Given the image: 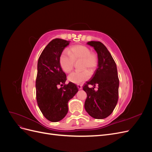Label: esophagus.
Masks as SVG:
<instances>
[{
  "instance_id": "esophagus-1",
  "label": "esophagus",
  "mask_w": 152,
  "mask_h": 152,
  "mask_svg": "<svg viewBox=\"0 0 152 152\" xmlns=\"http://www.w3.org/2000/svg\"><path fill=\"white\" fill-rule=\"evenodd\" d=\"M77 87H78V88H79V89H80V90L82 89V86L80 84H78Z\"/></svg>"
}]
</instances>
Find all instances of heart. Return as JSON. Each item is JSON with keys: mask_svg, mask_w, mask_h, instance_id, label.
<instances>
[{"mask_svg": "<svg viewBox=\"0 0 152 152\" xmlns=\"http://www.w3.org/2000/svg\"><path fill=\"white\" fill-rule=\"evenodd\" d=\"M82 59V69L88 68L91 72L95 70L98 65V59L97 55L92 53L91 49L82 45H77L72 46L69 52L65 50L61 53L59 63L63 70L66 73L70 72L73 68L75 61ZM90 77L88 70L75 71L68 75V80L75 84H80L87 80Z\"/></svg>", "mask_w": 152, "mask_h": 152, "instance_id": "b5f03b06", "label": "heart"}]
</instances>
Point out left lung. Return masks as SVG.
Instances as JSON below:
<instances>
[{
    "instance_id": "1",
    "label": "left lung",
    "mask_w": 152,
    "mask_h": 152,
    "mask_svg": "<svg viewBox=\"0 0 152 152\" xmlns=\"http://www.w3.org/2000/svg\"><path fill=\"white\" fill-rule=\"evenodd\" d=\"M98 54V68L83 90L87 93L84 103L86 112L92 117L103 119L108 117L115 108L118 98L119 80L117 65L105 45L100 42L89 41ZM91 85L93 88H89ZM98 85V89L94 88Z\"/></svg>"
}]
</instances>
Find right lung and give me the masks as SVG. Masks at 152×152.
<instances>
[{
    "label": "right lung",
    "mask_w": 152,
    "mask_h": 152,
    "mask_svg": "<svg viewBox=\"0 0 152 152\" xmlns=\"http://www.w3.org/2000/svg\"><path fill=\"white\" fill-rule=\"evenodd\" d=\"M70 41L53 39L46 45L39 58L36 79V98L44 116L50 122L60 121L68 111V103L78 92L77 86L65 84L66 75L59 58ZM60 85L62 87L59 88Z\"/></svg>",
    "instance_id": "right-lung-1"
}]
</instances>
